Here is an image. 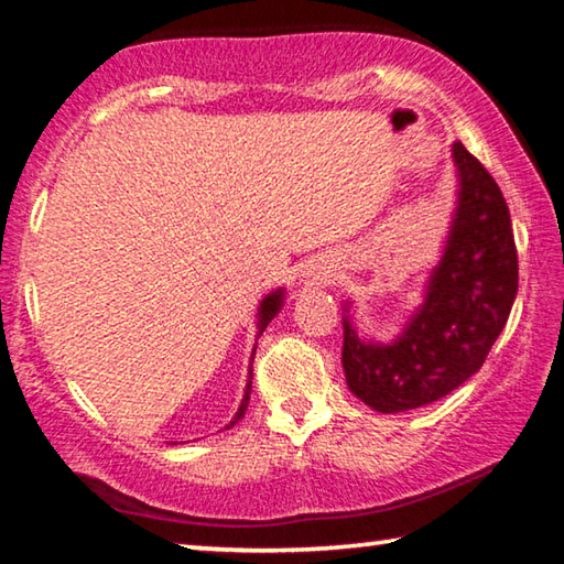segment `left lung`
<instances>
[{
    "mask_svg": "<svg viewBox=\"0 0 564 564\" xmlns=\"http://www.w3.org/2000/svg\"><path fill=\"white\" fill-rule=\"evenodd\" d=\"M453 161L457 206L425 303L390 346L360 340L343 321L348 388L378 413L423 408L475 376L518 293V248L502 191L460 141Z\"/></svg>",
    "mask_w": 564,
    "mask_h": 564,
    "instance_id": "8db88e82",
    "label": "left lung"
}]
</instances>
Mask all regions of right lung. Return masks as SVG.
<instances>
[{"instance_id": "1", "label": "right lung", "mask_w": 564, "mask_h": 564, "mask_svg": "<svg viewBox=\"0 0 564 564\" xmlns=\"http://www.w3.org/2000/svg\"><path fill=\"white\" fill-rule=\"evenodd\" d=\"M281 305H283V291L279 289L275 293H269L263 299V303H261V308H259V336L261 333L265 330V326H269V323L273 321V316L275 313L281 311ZM251 383H253V370L251 373H248V383H246V393H243V400H241V405H238V413L234 415V420L231 423H228L226 427H234L238 420L243 417V413H246V408H248V400H251Z\"/></svg>"}]
</instances>
